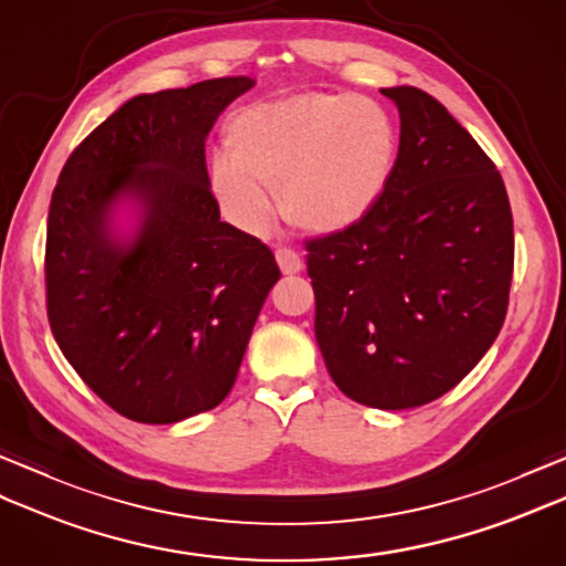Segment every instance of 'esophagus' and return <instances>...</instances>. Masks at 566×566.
Instances as JSON below:
<instances>
[{"instance_id":"esophagus-1","label":"esophagus","mask_w":566,"mask_h":566,"mask_svg":"<svg viewBox=\"0 0 566 566\" xmlns=\"http://www.w3.org/2000/svg\"><path fill=\"white\" fill-rule=\"evenodd\" d=\"M274 258H276V264H280V270L284 274H296V272L304 270L302 255H298V252L292 250V248H276Z\"/></svg>"}]
</instances>
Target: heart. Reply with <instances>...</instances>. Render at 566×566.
<instances>
[{
    "instance_id": "obj_1",
    "label": "heart",
    "mask_w": 566,
    "mask_h": 566,
    "mask_svg": "<svg viewBox=\"0 0 566 566\" xmlns=\"http://www.w3.org/2000/svg\"><path fill=\"white\" fill-rule=\"evenodd\" d=\"M228 155L211 163L221 209L250 233H268L280 195L286 219L311 233H340L387 189L399 136L369 97L304 92L252 104L226 128Z\"/></svg>"
}]
</instances>
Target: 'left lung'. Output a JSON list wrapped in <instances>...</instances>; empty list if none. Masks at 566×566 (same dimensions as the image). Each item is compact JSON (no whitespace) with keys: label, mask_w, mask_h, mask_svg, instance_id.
<instances>
[{"label":"left lung","mask_w":566,"mask_h":566,"mask_svg":"<svg viewBox=\"0 0 566 566\" xmlns=\"http://www.w3.org/2000/svg\"><path fill=\"white\" fill-rule=\"evenodd\" d=\"M381 94L401 116L389 185L363 221L306 240V268L333 381L357 403L401 411L448 394L496 340L513 213L496 165L438 99Z\"/></svg>","instance_id":"1"}]
</instances>
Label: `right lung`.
Masks as SVG:
<instances>
[{"instance_id": "right-lung-1", "label": "right lung", "mask_w": 566, "mask_h": 566, "mask_svg": "<svg viewBox=\"0 0 566 566\" xmlns=\"http://www.w3.org/2000/svg\"><path fill=\"white\" fill-rule=\"evenodd\" d=\"M255 80L138 94L72 150L53 189L45 308L82 381L136 423H177L233 389L260 308L280 280L272 250L221 221L203 140ZM142 207L130 241L111 231Z\"/></svg>"}]
</instances>
